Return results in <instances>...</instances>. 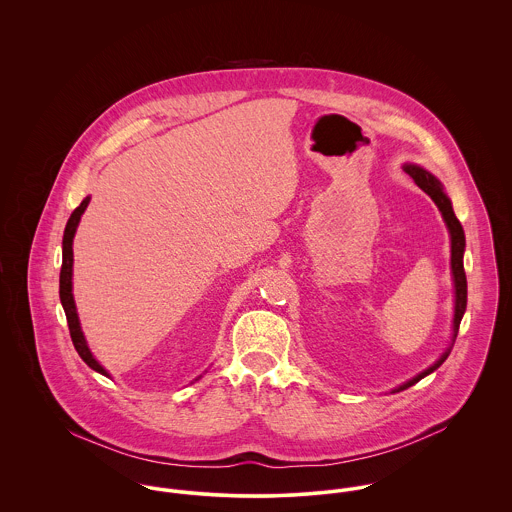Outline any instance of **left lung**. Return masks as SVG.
Returning <instances> with one entry per match:
<instances>
[{
	"mask_svg": "<svg viewBox=\"0 0 512 512\" xmlns=\"http://www.w3.org/2000/svg\"><path fill=\"white\" fill-rule=\"evenodd\" d=\"M404 169H406V173L416 181V185H418L422 191H426V193L432 197V201L438 205V209L441 211V217L445 220V224H447V228H449V234H451V272H453V282H455V315H453V341H455L457 331H459L461 317H463L465 307H467V278H465V270H463V250H465L463 226H461V222L455 217V213H453V209H451V201H449L447 195L443 193L441 183H439L438 179H436L430 171H426V169H422V167H418V165H406ZM447 355H449V349H447V353H443V357L439 359L436 365H432L428 370L420 372L416 378L408 380L406 384H402V386L396 388L394 392L406 390V388L414 386L416 382H420L424 376H428L430 372H434L436 368H439V365L447 359Z\"/></svg>",
	"mask_w": 512,
	"mask_h": 512,
	"instance_id": "obj_1",
	"label": "left lung"
}]
</instances>
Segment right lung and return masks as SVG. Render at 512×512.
Listing matches in <instances>:
<instances>
[{
    "mask_svg": "<svg viewBox=\"0 0 512 512\" xmlns=\"http://www.w3.org/2000/svg\"><path fill=\"white\" fill-rule=\"evenodd\" d=\"M90 203V197H86L71 215V219L65 226V236H63V266H61V303H63V309L67 313V323H69V331H71V339H73L74 349L76 353L80 355V359L90 366L92 370L100 372V374H106V370L102 366L96 363V359L92 357L90 349L86 347V341H84V335L80 331V323H78V315H76V307H74L73 299V238L74 232H76V226L80 222V217L84 213V209L88 207ZM108 376V374H106Z\"/></svg>",
    "mask_w": 512,
    "mask_h": 512,
    "instance_id": "1",
    "label": "right lung"
}]
</instances>
